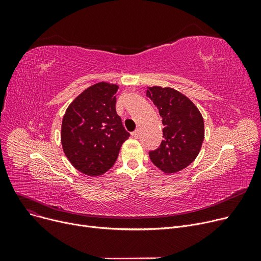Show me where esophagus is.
Segmentation results:
<instances>
[{
  "mask_svg": "<svg viewBox=\"0 0 261 261\" xmlns=\"http://www.w3.org/2000/svg\"><path fill=\"white\" fill-rule=\"evenodd\" d=\"M132 136L135 139H139L140 138V130H135L132 132Z\"/></svg>",
  "mask_w": 261,
  "mask_h": 261,
  "instance_id": "obj_1",
  "label": "esophagus"
}]
</instances>
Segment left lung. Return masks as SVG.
<instances>
[{
	"label": "left lung",
	"mask_w": 261,
	"mask_h": 261,
	"mask_svg": "<svg viewBox=\"0 0 261 261\" xmlns=\"http://www.w3.org/2000/svg\"><path fill=\"white\" fill-rule=\"evenodd\" d=\"M146 96L158 108L164 125V140L149 151L150 160L164 172L180 171L200 152L204 140L202 115L193 101L171 88H149Z\"/></svg>",
	"instance_id": "left-lung-1"
}]
</instances>
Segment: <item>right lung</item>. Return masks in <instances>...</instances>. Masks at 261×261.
<instances>
[{"mask_svg":"<svg viewBox=\"0 0 261 261\" xmlns=\"http://www.w3.org/2000/svg\"><path fill=\"white\" fill-rule=\"evenodd\" d=\"M117 86L99 82L68 106L62 119L63 151L80 172L99 175L111 168L130 133L116 113Z\"/></svg>","mask_w":261,"mask_h":261,"instance_id":"obj_1","label":"right lung"}]
</instances>
